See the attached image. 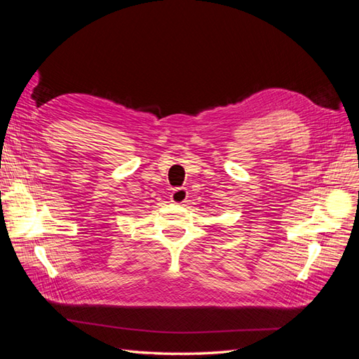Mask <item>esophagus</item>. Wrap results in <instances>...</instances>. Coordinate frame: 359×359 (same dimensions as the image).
I'll list each match as a JSON object with an SVG mask.
<instances>
[{"instance_id": "34e87169", "label": "esophagus", "mask_w": 359, "mask_h": 359, "mask_svg": "<svg viewBox=\"0 0 359 359\" xmlns=\"http://www.w3.org/2000/svg\"><path fill=\"white\" fill-rule=\"evenodd\" d=\"M189 198V191L184 187H178L170 193V201L173 203H184Z\"/></svg>"}]
</instances>
